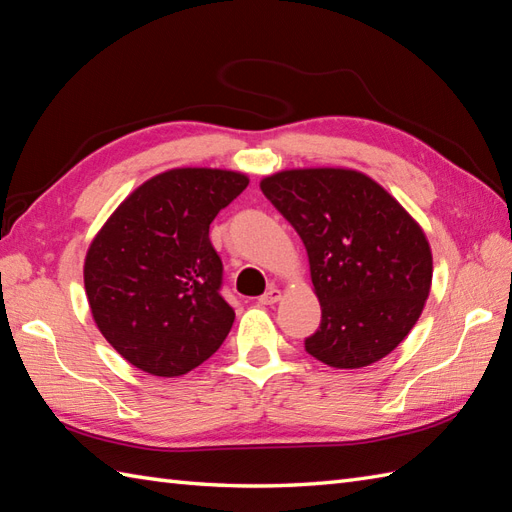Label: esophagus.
<instances>
[{"mask_svg": "<svg viewBox=\"0 0 512 512\" xmlns=\"http://www.w3.org/2000/svg\"><path fill=\"white\" fill-rule=\"evenodd\" d=\"M279 299H281L279 288H275V285H270V288L259 296V303H261V305H275Z\"/></svg>", "mask_w": 512, "mask_h": 512, "instance_id": "obj_1", "label": "esophagus"}]
</instances>
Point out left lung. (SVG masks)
Instances as JSON below:
<instances>
[{"label": "left lung", "instance_id": "left-lung-1", "mask_svg": "<svg viewBox=\"0 0 512 512\" xmlns=\"http://www.w3.org/2000/svg\"><path fill=\"white\" fill-rule=\"evenodd\" d=\"M261 192L305 244L320 327L305 351L334 368H362L397 347L432 285V253L410 213L355 170H285Z\"/></svg>", "mask_w": 512, "mask_h": 512}]
</instances>
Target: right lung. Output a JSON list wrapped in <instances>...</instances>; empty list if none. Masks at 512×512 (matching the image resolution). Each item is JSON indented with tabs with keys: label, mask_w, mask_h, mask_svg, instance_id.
Listing matches in <instances>:
<instances>
[{
	"label": "right lung",
	"mask_w": 512,
	"mask_h": 512,
	"mask_svg": "<svg viewBox=\"0 0 512 512\" xmlns=\"http://www.w3.org/2000/svg\"><path fill=\"white\" fill-rule=\"evenodd\" d=\"M248 185L244 174L178 168L137 187L85 259L95 325L111 347L150 375L178 377L209 360L229 336L222 259L209 224Z\"/></svg>",
	"instance_id": "1"
}]
</instances>
